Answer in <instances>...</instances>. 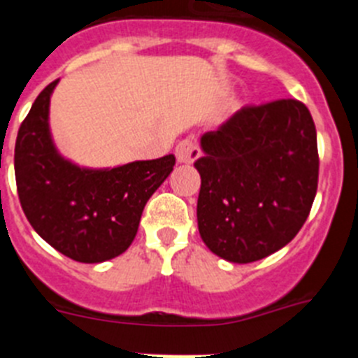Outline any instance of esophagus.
Instances as JSON below:
<instances>
[{
	"label": "esophagus",
	"instance_id": "34e87169",
	"mask_svg": "<svg viewBox=\"0 0 358 358\" xmlns=\"http://www.w3.org/2000/svg\"><path fill=\"white\" fill-rule=\"evenodd\" d=\"M176 157L179 163L182 164H192L194 161H197L201 157V148L197 147V143L192 140H182L181 143L176 147Z\"/></svg>",
	"mask_w": 358,
	"mask_h": 358
}]
</instances>
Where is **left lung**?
Masks as SVG:
<instances>
[{"mask_svg":"<svg viewBox=\"0 0 358 358\" xmlns=\"http://www.w3.org/2000/svg\"><path fill=\"white\" fill-rule=\"evenodd\" d=\"M197 222L202 242L251 264L299 233L317 192V134L297 100L243 107L201 138Z\"/></svg>","mask_w":358,"mask_h":358,"instance_id":"obj_1","label":"left lung"}]
</instances>
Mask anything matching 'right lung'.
<instances>
[{"mask_svg":"<svg viewBox=\"0 0 358 358\" xmlns=\"http://www.w3.org/2000/svg\"><path fill=\"white\" fill-rule=\"evenodd\" d=\"M41 91L21 123L14 169L28 222L43 240L82 264H100L129 249L143 208L176 164L173 154L115 169H84L62 157L50 132V96Z\"/></svg>","mask_w":358,"mask_h":358,"instance_id":"right-lung-1","label":"right lung"}]
</instances>
